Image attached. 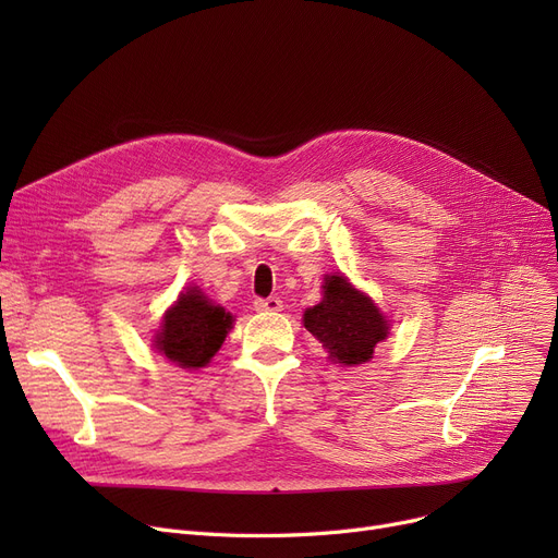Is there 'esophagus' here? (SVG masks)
<instances>
[{"mask_svg": "<svg viewBox=\"0 0 558 558\" xmlns=\"http://www.w3.org/2000/svg\"><path fill=\"white\" fill-rule=\"evenodd\" d=\"M255 310H257V312H280V310H282V301H280L278 296L257 299V301H255Z\"/></svg>", "mask_w": 558, "mask_h": 558, "instance_id": "34e87169", "label": "esophagus"}]
</instances>
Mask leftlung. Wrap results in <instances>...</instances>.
<instances>
[{"instance_id": "left-lung-1", "label": "left lung", "mask_w": 558, "mask_h": 558, "mask_svg": "<svg viewBox=\"0 0 558 558\" xmlns=\"http://www.w3.org/2000/svg\"><path fill=\"white\" fill-rule=\"evenodd\" d=\"M303 324L343 366L368 362L389 335L387 316L341 274L324 278V301L305 310Z\"/></svg>"}]
</instances>
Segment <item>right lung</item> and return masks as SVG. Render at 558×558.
I'll return each instance as SVG.
<instances>
[{"instance_id":"obj_1","label":"right lung","mask_w":558,"mask_h":558,"mask_svg":"<svg viewBox=\"0 0 558 558\" xmlns=\"http://www.w3.org/2000/svg\"><path fill=\"white\" fill-rule=\"evenodd\" d=\"M232 314L215 305L198 287H187L162 316L156 348L181 368L210 364L232 328Z\"/></svg>"}]
</instances>
